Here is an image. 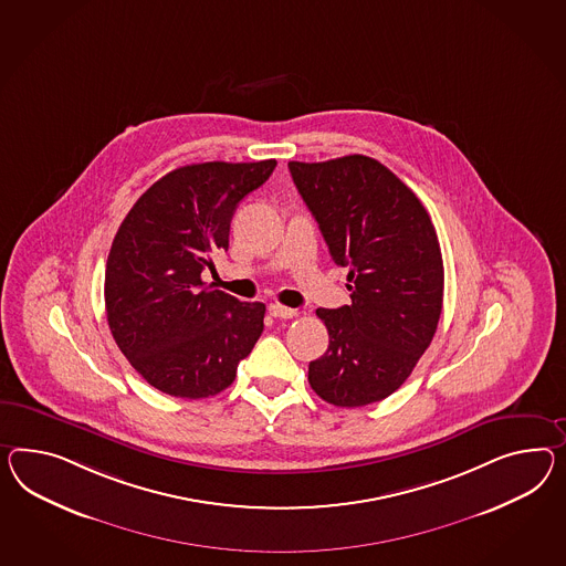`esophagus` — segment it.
<instances>
[{
	"label": "esophagus",
	"mask_w": 566,
	"mask_h": 566,
	"mask_svg": "<svg viewBox=\"0 0 566 566\" xmlns=\"http://www.w3.org/2000/svg\"><path fill=\"white\" fill-rule=\"evenodd\" d=\"M269 314L271 316H275V318H295L297 316V312L295 310H291V307H285V305L281 304H271L269 305Z\"/></svg>",
	"instance_id": "obj_1"
}]
</instances>
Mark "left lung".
Returning a JSON list of instances; mask_svg holds the SVG:
<instances>
[{
	"mask_svg": "<svg viewBox=\"0 0 566 566\" xmlns=\"http://www.w3.org/2000/svg\"><path fill=\"white\" fill-rule=\"evenodd\" d=\"M331 256L348 269L350 305L319 307L331 343L310 363L322 400L357 408L388 398L433 340L443 305V259L419 197L367 156L290 161Z\"/></svg>",
	"mask_w": 566,
	"mask_h": 566,
	"instance_id": "8db88e82",
	"label": "left lung"
}]
</instances>
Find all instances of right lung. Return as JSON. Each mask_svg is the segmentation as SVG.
Returning a JSON list of instances; mask_svg holds the SVG:
<instances>
[{
  "instance_id": "1",
  "label": "right lung",
  "mask_w": 566,
  "mask_h": 566,
  "mask_svg": "<svg viewBox=\"0 0 566 566\" xmlns=\"http://www.w3.org/2000/svg\"><path fill=\"white\" fill-rule=\"evenodd\" d=\"M275 160L205 161L161 176L130 207L104 273V302L120 353L149 386L209 398L232 386L264 328V304L207 290L201 273L230 247L238 203Z\"/></svg>"
}]
</instances>
